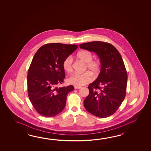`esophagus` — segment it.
<instances>
[{"label":"esophagus","mask_w":151,"mask_h":151,"mask_svg":"<svg viewBox=\"0 0 151 151\" xmlns=\"http://www.w3.org/2000/svg\"><path fill=\"white\" fill-rule=\"evenodd\" d=\"M74 89H80L81 88V87L80 86H74Z\"/></svg>","instance_id":"esophagus-1"}]
</instances>
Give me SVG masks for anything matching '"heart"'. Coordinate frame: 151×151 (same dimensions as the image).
Masks as SVG:
<instances>
[{"mask_svg":"<svg viewBox=\"0 0 151 151\" xmlns=\"http://www.w3.org/2000/svg\"><path fill=\"white\" fill-rule=\"evenodd\" d=\"M77 57L81 60L86 63V69H88L96 74L100 68V61L98 59H92L93 53L91 52L83 50L78 52ZM73 59L71 56H68L65 58L63 63V67L65 72L70 73L72 71ZM93 80L92 74L89 72H86L83 73H74L68 78V83L76 86H82L87 83H90Z\"/></svg>","mask_w":151,"mask_h":151,"instance_id":"b5f03b06","label":"heart"}]
</instances>
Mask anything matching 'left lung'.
Returning a JSON list of instances; mask_svg holds the SVG:
<instances>
[{"instance_id":"obj_1","label":"left lung","mask_w":151,"mask_h":151,"mask_svg":"<svg viewBox=\"0 0 151 151\" xmlns=\"http://www.w3.org/2000/svg\"><path fill=\"white\" fill-rule=\"evenodd\" d=\"M79 46L95 52L101 64L98 77L88 86L90 93L83 101L84 107L99 118L112 116L122 104L126 93L127 73L122 57L116 48L107 42H89Z\"/></svg>"}]
</instances>
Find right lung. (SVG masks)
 <instances>
[{"instance_id": "add662e5", "label": "right lung", "mask_w": 151, "mask_h": 151, "mask_svg": "<svg viewBox=\"0 0 151 151\" xmlns=\"http://www.w3.org/2000/svg\"><path fill=\"white\" fill-rule=\"evenodd\" d=\"M77 45L51 43L35 53L27 74V91L36 111L44 116L57 115L66 105L68 93L74 87H57L63 83L65 74L63 63L78 48Z\"/></svg>"}]
</instances>
